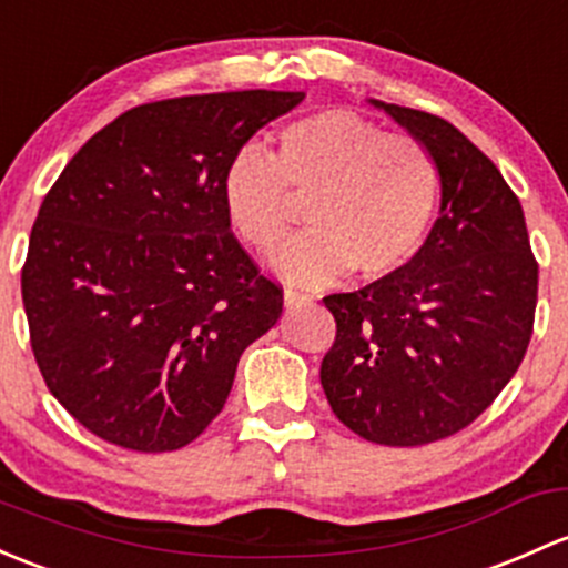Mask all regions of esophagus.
Listing matches in <instances>:
<instances>
[{
	"label": "esophagus",
	"mask_w": 568,
	"mask_h": 568,
	"mask_svg": "<svg viewBox=\"0 0 568 568\" xmlns=\"http://www.w3.org/2000/svg\"><path fill=\"white\" fill-rule=\"evenodd\" d=\"M283 300H285V307H300V304L313 302V294H307V291H300V288H285Z\"/></svg>",
	"instance_id": "esophagus-1"
}]
</instances>
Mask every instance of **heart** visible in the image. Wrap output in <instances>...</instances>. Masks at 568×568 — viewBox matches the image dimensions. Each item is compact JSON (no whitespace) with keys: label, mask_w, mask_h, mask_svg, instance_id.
Masks as SVG:
<instances>
[{"label":"heart","mask_w":568,"mask_h":568,"mask_svg":"<svg viewBox=\"0 0 568 568\" xmlns=\"http://www.w3.org/2000/svg\"><path fill=\"white\" fill-rule=\"evenodd\" d=\"M294 199H310L315 229L274 255L285 280L318 285L354 266L367 280L389 277L425 244L440 169L414 135L386 133L354 111H318L283 128L274 158L247 146L223 176L231 229L264 255L288 236Z\"/></svg>","instance_id":"b5f03b06"}]
</instances>
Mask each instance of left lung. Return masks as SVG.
<instances>
[{"mask_svg": "<svg viewBox=\"0 0 568 568\" xmlns=\"http://www.w3.org/2000/svg\"><path fill=\"white\" fill-rule=\"evenodd\" d=\"M375 105L438 160L440 217L399 272L324 296L337 334L321 386L364 440L425 446L468 427L517 373L539 264L520 199L479 146L433 113Z\"/></svg>", "mask_w": 568, "mask_h": 568, "instance_id": "1", "label": "left lung"}]
</instances>
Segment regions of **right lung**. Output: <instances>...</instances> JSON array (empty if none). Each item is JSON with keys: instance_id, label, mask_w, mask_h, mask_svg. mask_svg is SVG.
I'll return each instance as SVG.
<instances>
[{"instance_id": "1", "label": "right lung", "mask_w": 568, "mask_h": 568, "mask_svg": "<svg viewBox=\"0 0 568 568\" xmlns=\"http://www.w3.org/2000/svg\"><path fill=\"white\" fill-rule=\"evenodd\" d=\"M304 92L190 94L124 111L64 165L29 236L21 296L48 392L143 455L193 444L283 288L231 231L223 176Z\"/></svg>"}]
</instances>
